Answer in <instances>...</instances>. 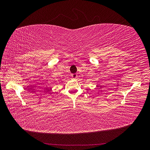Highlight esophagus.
<instances>
[{
    "label": "esophagus",
    "mask_w": 150,
    "mask_h": 150,
    "mask_svg": "<svg viewBox=\"0 0 150 150\" xmlns=\"http://www.w3.org/2000/svg\"><path fill=\"white\" fill-rule=\"evenodd\" d=\"M71 76H72V78H73V79H76L77 77H78V75H77L76 74H72Z\"/></svg>",
    "instance_id": "34e87169"
}]
</instances>
